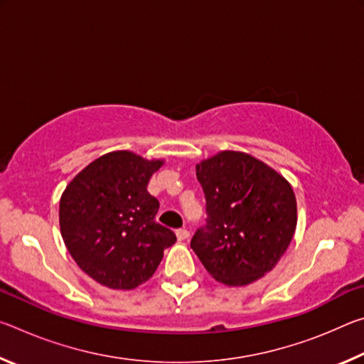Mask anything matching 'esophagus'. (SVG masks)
<instances>
[{
	"label": "esophagus",
	"instance_id": "1",
	"mask_svg": "<svg viewBox=\"0 0 364 364\" xmlns=\"http://www.w3.org/2000/svg\"><path fill=\"white\" fill-rule=\"evenodd\" d=\"M176 237L178 241H184V239L189 237V231L186 230V228H180V230H176Z\"/></svg>",
	"mask_w": 364,
	"mask_h": 364
}]
</instances>
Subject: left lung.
<instances>
[{"mask_svg":"<svg viewBox=\"0 0 364 364\" xmlns=\"http://www.w3.org/2000/svg\"><path fill=\"white\" fill-rule=\"evenodd\" d=\"M205 225L191 247L213 279L245 286L276 267L297 226V202L284 176L245 152L223 151L196 165Z\"/></svg>","mask_w":364,"mask_h":364,"instance_id":"left-lung-1","label":"left lung"}]
</instances>
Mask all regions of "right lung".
Wrapping results in <instances>:
<instances>
[{"instance_id": "1", "label": "right lung", "mask_w": 364, "mask_h": 364, "mask_svg": "<svg viewBox=\"0 0 364 364\" xmlns=\"http://www.w3.org/2000/svg\"><path fill=\"white\" fill-rule=\"evenodd\" d=\"M162 160L130 151L96 159L65 188L59 204L60 234L73 260L110 289L143 284L156 273L175 232L159 225V200L147 193Z\"/></svg>"}]
</instances>
